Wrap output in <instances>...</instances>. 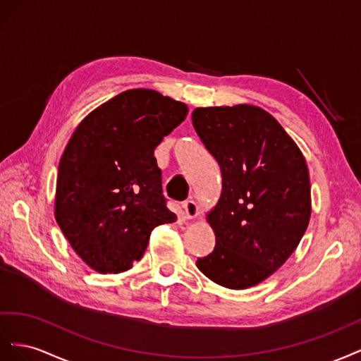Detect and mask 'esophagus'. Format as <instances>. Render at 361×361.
I'll return each mask as SVG.
<instances>
[{
	"instance_id": "esophagus-1",
	"label": "esophagus",
	"mask_w": 361,
	"mask_h": 361,
	"mask_svg": "<svg viewBox=\"0 0 361 361\" xmlns=\"http://www.w3.org/2000/svg\"><path fill=\"white\" fill-rule=\"evenodd\" d=\"M183 209H184V214H186L188 219L197 218L198 213H200V212H198V205H197V202H195L193 200L184 201V202H183Z\"/></svg>"
}]
</instances>
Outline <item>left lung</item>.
<instances>
[{
    "label": "left lung",
    "mask_w": 361,
    "mask_h": 361,
    "mask_svg": "<svg viewBox=\"0 0 361 361\" xmlns=\"http://www.w3.org/2000/svg\"><path fill=\"white\" fill-rule=\"evenodd\" d=\"M192 122L222 172L221 200L209 214L216 245L197 266L216 284L246 289L272 275L302 239L312 213L307 164L260 107H200Z\"/></svg>",
    "instance_id": "1"
}]
</instances>
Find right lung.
I'll use <instances>...</instances> for the list:
<instances>
[{
  "label": "right lung",
  "instance_id": "add662e5",
  "mask_svg": "<svg viewBox=\"0 0 361 361\" xmlns=\"http://www.w3.org/2000/svg\"><path fill=\"white\" fill-rule=\"evenodd\" d=\"M188 111L156 90L133 89L95 109L74 131L59 164L56 221L92 269H130L151 231L177 219L154 149Z\"/></svg>",
  "mask_w": 361,
  "mask_h": 361
}]
</instances>
